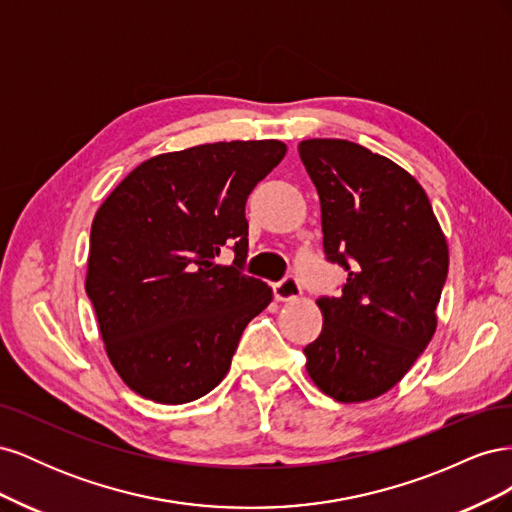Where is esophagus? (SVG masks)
<instances>
[{
  "mask_svg": "<svg viewBox=\"0 0 512 512\" xmlns=\"http://www.w3.org/2000/svg\"><path fill=\"white\" fill-rule=\"evenodd\" d=\"M273 294L277 301H294L301 297V286L294 277H286L280 284L273 286Z\"/></svg>",
  "mask_w": 512,
  "mask_h": 512,
  "instance_id": "34e87169",
  "label": "esophagus"
}]
</instances>
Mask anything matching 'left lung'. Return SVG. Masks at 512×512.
Returning <instances> with one entry per match:
<instances>
[{
    "label": "left lung",
    "mask_w": 512,
    "mask_h": 512,
    "mask_svg": "<svg viewBox=\"0 0 512 512\" xmlns=\"http://www.w3.org/2000/svg\"><path fill=\"white\" fill-rule=\"evenodd\" d=\"M299 156L320 198L322 245L348 271L320 297L322 333L305 346L307 374L342 404L391 391L431 342L448 245L408 170L342 138H309Z\"/></svg>",
    "instance_id": "1"
}]
</instances>
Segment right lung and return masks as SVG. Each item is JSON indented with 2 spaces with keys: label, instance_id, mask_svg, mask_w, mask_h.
Listing matches in <instances>:
<instances>
[{
  "label": "right lung",
  "instance_id": "add662e5",
  "mask_svg": "<svg viewBox=\"0 0 512 512\" xmlns=\"http://www.w3.org/2000/svg\"><path fill=\"white\" fill-rule=\"evenodd\" d=\"M286 156L280 141L209 143L138 164L98 209L85 290L119 378L156 404L218 386L273 290L239 271L245 200ZM224 244L237 268L215 266Z\"/></svg>",
  "mask_w": 512,
  "mask_h": 512
}]
</instances>
